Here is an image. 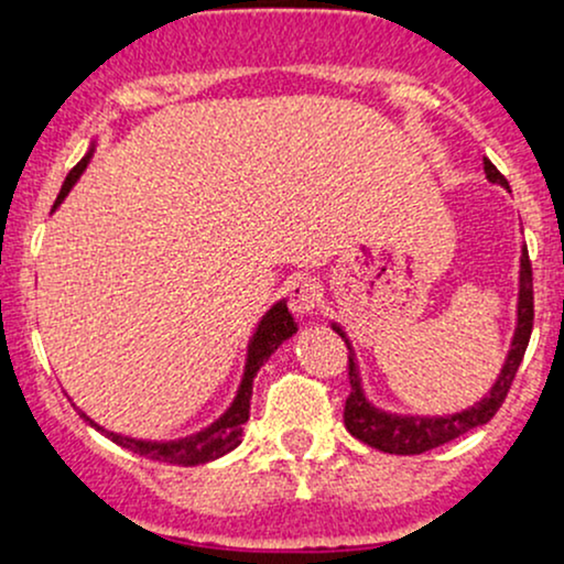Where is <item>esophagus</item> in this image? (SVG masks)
Segmentation results:
<instances>
[{"instance_id": "34e87169", "label": "esophagus", "mask_w": 564, "mask_h": 564, "mask_svg": "<svg viewBox=\"0 0 564 564\" xmlns=\"http://www.w3.org/2000/svg\"><path fill=\"white\" fill-rule=\"evenodd\" d=\"M321 305V286L315 278H296L289 286V307L300 315H311Z\"/></svg>"}]
</instances>
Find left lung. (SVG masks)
<instances>
[{
	"instance_id": "8db88e82",
	"label": "left lung",
	"mask_w": 564,
	"mask_h": 564,
	"mask_svg": "<svg viewBox=\"0 0 564 564\" xmlns=\"http://www.w3.org/2000/svg\"><path fill=\"white\" fill-rule=\"evenodd\" d=\"M485 171L490 182L509 187L503 173L495 169L490 160H485ZM334 329H337L339 337L345 339L339 326H334ZM530 332H533V264H530V253L522 251V272H519V324L517 334H513L509 358H506L492 391L487 393L479 404H474L471 410L447 414V417H399V414L375 410V406L364 399L361 386H358L356 361H352V356H348L350 393L348 399H345V429H348L358 442L369 444V447L380 449V453L420 455L453 442V438L463 436V433H468L471 429L490 423L492 414L500 410V404H503L506 395H509L513 377H517L519 364H522L524 350H528ZM345 343H348V339H345Z\"/></svg>"
}]
</instances>
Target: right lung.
Returning a JSON list of instances; mask_svg holds the SVG:
<instances>
[{"label": "right lung", "instance_id": "right-lung-1", "mask_svg": "<svg viewBox=\"0 0 564 564\" xmlns=\"http://www.w3.org/2000/svg\"><path fill=\"white\" fill-rule=\"evenodd\" d=\"M90 152L79 160L77 165L69 171L66 176L64 187H61L58 197H55L53 208H58V203L69 195V189L74 187V182L79 178V173L85 171L88 165ZM296 332V324L289 313L286 302H278L272 311L259 321V329L253 334L251 345H249V361H246V372H243V382H240V391L235 395L232 406L221 414L219 420L212 425V429L195 433V436L182 438V442H135V438H126V436H117V433L104 431L101 425H96L88 414H83L85 420L93 425L96 431H101L104 436L111 438L115 444L120 447L131 449V453L147 457V460H163V463H173V466H200V463L216 460V457L232 453L235 447L240 444V433H243V423L249 420V406H251V386H253V375L259 372L264 361L270 358V352L289 339Z\"/></svg>", "mask_w": 564, "mask_h": 564}]
</instances>
